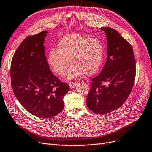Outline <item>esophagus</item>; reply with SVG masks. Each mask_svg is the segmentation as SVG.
<instances>
[{
	"label": "esophagus",
	"mask_w": 152,
	"mask_h": 152,
	"mask_svg": "<svg viewBox=\"0 0 152 152\" xmlns=\"http://www.w3.org/2000/svg\"><path fill=\"white\" fill-rule=\"evenodd\" d=\"M77 83L76 82H70L69 83V86H70V87L73 88V87H75L77 86Z\"/></svg>",
	"instance_id": "34e87169"
}]
</instances>
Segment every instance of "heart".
Segmentation results:
<instances>
[{
	"label": "heart",
	"mask_w": 152,
	"mask_h": 152,
	"mask_svg": "<svg viewBox=\"0 0 152 152\" xmlns=\"http://www.w3.org/2000/svg\"><path fill=\"white\" fill-rule=\"evenodd\" d=\"M104 45L100 39L80 34H72L60 39L57 49H50L48 62L53 72L68 79H74L83 73L86 75L95 73L102 65L104 56Z\"/></svg>",
	"instance_id": "obj_1"
}]
</instances>
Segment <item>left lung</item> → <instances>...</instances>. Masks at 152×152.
<instances>
[{
	"label": "left lung",
	"mask_w": 152,
	"mask_h": 152,
	"mask_svg": "<svg viewBox=\"0 0 152 152\" xmlns=\"http://www.w3.org/2000/svg\"><path fill=\"white\" fill-rule=\"evenodd\" d=\"M107 36V57L100 74L92 79L87 107L106 114L122 106L133 87L136 59L131 45L111 27H102Z\"/></svg>",
	"instance_id": "1"
}]
</instances>
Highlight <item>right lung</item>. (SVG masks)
<instances>
[{"label":"right lung","instance_id":"right-lung-1","mask_svg":"<svg viewBox=\"0 0 152 152\" xmlns=\"http://www.w3.org/2000/svg\"><path fill=\"white\" fill-rule=\"evenodd\" d=\"M46 31L26 38L15 53L10 68L13 92L23 107L32 115L50 118L63 110V98L69 86L49 68L43 43Z\"/></svg>","mask_w":152,"mask_h":152}]
</instances>
